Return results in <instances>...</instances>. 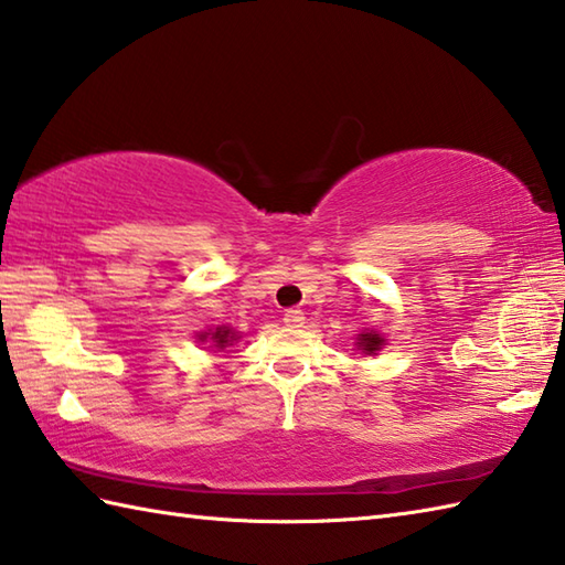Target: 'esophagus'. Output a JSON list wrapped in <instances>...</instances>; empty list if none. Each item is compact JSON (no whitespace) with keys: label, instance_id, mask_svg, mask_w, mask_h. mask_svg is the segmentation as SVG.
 I'll return each mask as SVG.
<instances>
[{"label":"esophagus","instance_id":"34e87169","mask_svg":"<svg viewBox=\"0 0 565 565\" xmlns=\"http://www.w3.org/2000/svg\"><path fill=\"white\" fill-rule=\"evenodd\" d=\"M284 322H286V326H289V328H301L303 322H306L303 310H298V308L284 310Z\"/></svg>","mask_w":565,"mask_h":565}]
</instances>
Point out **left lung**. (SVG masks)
<instances>
[{
	"label": "left lung",
	"instance_id": "obj_1",
	"mask_svg": "<svg viewBox=\"0 0 565 565\" xmlns=\"http://www.w3.org/2000/svg\"><path fill=\"white\" fill-rule=\"evenodd\" d=\"M381 338H379V334H371V332H366V334H359V347H362V350L364 352H369V354H374L376 350H381Z\"/></svg>",
	"mask_w": 565,
	"mask_h": 565
}]
</instances>
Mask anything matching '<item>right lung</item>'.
Masks as SVG:
<instances>
[{"mask_svg":"<svg viewBox=\"0 0 565 565\" xmlns=\"http://www.w3.org/2000/svg\"><path fill=\"white\" fill-rule=\"evenodd\" d=\"M201 340H206V334H201ZM211 340L215 342V347H221V350H223V347H227L237 338H235V332L231 328H215V332H211Z\"/></svg>","mask_w":565,"mask_h":565,"instance_id":"1","label":"right lung"}]
</instances>
